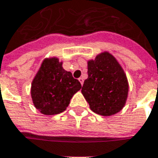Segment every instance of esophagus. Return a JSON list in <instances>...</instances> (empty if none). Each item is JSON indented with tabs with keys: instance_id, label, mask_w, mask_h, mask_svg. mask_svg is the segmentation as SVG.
<instances>
[{
	"instance_id": "esophagus-1",
	"label": "esophagus",
	"mask_w": 158,
	"mask_h": 158,
	"mask_svg": "<svg viewBox=\"0 0 158 158\" xmlns=\"http://www.w3.org/2000/svg\"><path fill=\"white\" fill-rule=\"evenodd\" d=\"M78 80H79V82H81V84H83V81H84V79H83V78H82V77H80V78H79V79H78Z\"/></svg>"
}]
</instances>
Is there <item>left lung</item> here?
I'll use <instances>...</instances> for the list:
<instances>
[{
	"instance_id": "8db88e82",
	"label": "left lung",
	"mask_w": 158,
	"mask_h": 158,
	"mask_svg": "<svg viewBox=\"0 0 158 158\" xmlns=\"http://www.w3.org/2000/svg\"><path fill=\"white\" fill-rule=\"evenodd\" d=\"M88 78L82 93L92 112L112 116L120 112L128 96V81L124 69L112 54L103 52L89 60Z\"/></svg>"
}]
</instances>
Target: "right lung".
<instances>
[{
	"instance_id": "right-lung-1",
	"label": "right lung",
	"mask_w": 158,
	"mask_h": 158,
	"mask_svg": "<svg viewBox=\"0 0 158 158\" xmlns=\"http://www.w3.org/2000/svg\"><path fill=\"white\" fill-rule=\"evenodd\" d=\"M57 57L46 58L34 76L31 96L36 109L44 115L64 112L82 85L71 72L66 71Z\"/></svg>"
}]
</instances>
